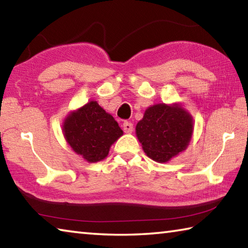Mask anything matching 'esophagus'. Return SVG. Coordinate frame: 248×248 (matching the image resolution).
<instances>
[{
	"mask_svg": "<svg viewBox=\"0 0 248 248\" xmlns=\"http://www.w3.org/2000/svg\"><path fill=\"white\" fill-rule=\"evenodd\" d=\"M124 131L125 133H131L133 131V124L130 121H125L124 124Z\"/></svg>",
	"mask_w": 248,
	"mask_h": 248,
	"instance_id": "1",
	"label": "esophagus"
}]
</instances>
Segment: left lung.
I'll return each mask as SVG.
<instances>
[{
	"mask_svg": "<svg viewBox=\"0 0 248 248\" xmlns=\"http://www.w3.org/2000/svg\"><path fill=\"white\" fill-rule=\"evenodd\" d=\"M194 132V118L178 103L155 104L137 124L136 134L150 158L166 163L187 149Z\"/></svg>",
	"mask_w": 248,
	"mask_h": 248,
	"instance_id": "1",
	"label": "left lung"
}]
</instances>
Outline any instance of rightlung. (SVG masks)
Masks as SVG:
<instances>
[{
  "instance_id": "add662e5",
  "label": "right lung",
  "mask_w": 248,
  "mask_h": 248,
  "mask_svg": "<svg viewBox=\"0 0 248 248\" xmlns=\"http://www.w3.org/2000/svg\"><path fill=\"white\" fill-rule=\"evenodd\" d=\"M62 131L71 149L89 163L106 158L110 146L124 134L114 117L96 100L71 111L63 121Z\"/></svg>"
}]
</instances>
